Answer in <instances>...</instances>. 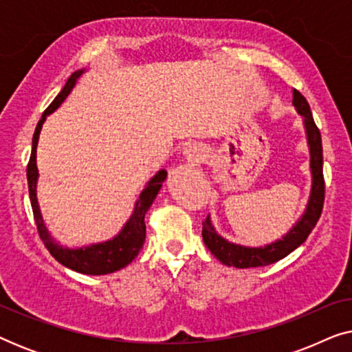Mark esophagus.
Returning a JSON list of instances; mask_svg holds the SVG:
<instances>
[{"mask_svg": "<svg viewBox=\"0 0 352 352\" xmlns=\"http://www.w3.org/2000/svg\"><path fill=\"white\" fill-rule=\"evenodd\" d=\"M184 157H186V160L190 163V165H199V163H201V162H205V158H206V151H205V147H201V146H189L184 151Z\"/></svg>", "mask_w": 352, "mask_h": 352, "instance_id": "1", "label": "esophagus"}]
</instances>
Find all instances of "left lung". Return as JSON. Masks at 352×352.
Segmentation results:
<instances>
[{
    "mask_svg": "<svg viewBox=\"0 0 352 352\" xmlns=\"http://www.w3.org/2000/svg\"><path fill=\"white\" fill-rule=\"evenodd\" d=\"M293 105H295L296 112L301 115L302 122H305L307 146H309L311 153L312 187L306 211L302 213L300 221L282 239H278L269 245H264V247H243V245L229 242V240L221 237L216 232L213 224H211L210 214L206 216V219L201 223L204 224L201 237H204V242L211 254H214V258L219 259L226 266L247 269L267 266V264L280 261L282 258L290 254L293 250H296L309 237V234L316 228L317 221L320 218L325 200V182L324 173H322L324 157H322L320 131L316 126L314 118H312L311 113V107L307 104L306 98L296 89H293Z\"/></svg>",
    "mask_w": 352,
    "mask_h": 352,
    "instance_id": "left-lung-1",
    "label": "left lung"
}]
</instances>
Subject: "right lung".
<instances>
[{
	"label": "right lung",
	"mask_w": 352,
	"mask_h": 352,
	"mask_svg": "<svg viewBox=\"0 0 352 352\" xmlns=\"http://www.w3.org/2000/svg\"><path fill=\"white\" fill-rule=\"evenodd\" d=\"M85 70L75 72L74 75L67 80L64 89L57 94V98L52 100L50 107L43 112V117L36 124L35 134H33L32 141V155L27 165V181H28V194H30L32 201V210L33 216H35V223L40 239L45 243V247L50 250V253L57 259L62 266L72 269L80 274H88V276H104V274H112L120 269L126 267L134 258L138 256L141 252L144 242H146V223H144V216H146L147 210L151 208V205L155 200L158 190L162 189L163 181L166 179V171L160 170L151 181L147 182V186L144 187L141 195L136 200L134 205V211L131 218L126 221V224L123 226V229L120 230L118 235H115L113 239L107 240V242H100L89 245V247H81V248H65L56 242L51 237V234L47 232L45 221H43L40 205H38L36 199V182H38V168H36V146L38 139H40V131L45 123L46 117L50 113L59 107L64 102V99L70 94V91L74 89L76 80L80 78L81 74Z\"/></svg>",
	"instance_id": "1"
}]
</instances>
